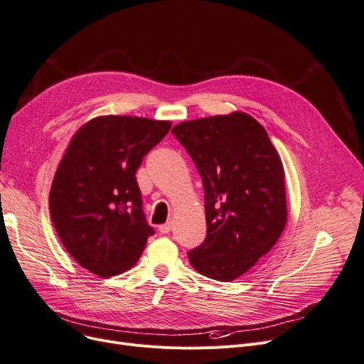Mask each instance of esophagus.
Returning a JSON list of instances; mask_svg holds the SVG:
<instances>
[{
    "label": "esophagus",
    "instance_id": "1",
    "mask_svg": "<svg viewBox=\"0 0 364 364\" xmlns=\"http://www.w3.org/2000/svg\"><path fill=\"white\" fill-rule=\"evenodd\" d=\"M171 223H166V224H162V225H159V232L161 234H168L169 231H171Z\"/></svg>",
    "mask_w": 364,
    "mask_h": 364
}]
</instances>
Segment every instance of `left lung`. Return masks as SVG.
Masks as SVG:
<instances>
[{"label":"left lung","mask_w":364,"mask_h":364,"mask_svg":"<svg viewBox=\"0 0 364 364\" xmlns=\"http://www.w3.org/2000/svg\"><path fill=\"white\" fill-rule=\"evenodd\" d=\"M173 134L205 188L206 238L188 252L199 274L234 281L268 253L287 224L284 166L266 130L246 112L177 124Z\"/></svg>","instance_id":"1"}]
</instances>
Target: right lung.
I'll return each mask as SVG.
<instances>
[{
  "label": "right lung",
  "instance_id": "obj_1",
  "mask_svg": "<svg viewBox=\"0 0 364 364\" xmlns=\"http://www.w3.org/2000/svg\"><path fill=\"white\" fill-rule=\"evenodd\" d=\"M169 129V121L105 115L73 136L54 176L50 213L65 250L89 272L123 274L143 253L154 228L136 171Z\"/></svg>",
  "mask_w": 364,
  "mask_h": 364
}]
</instances>
